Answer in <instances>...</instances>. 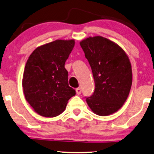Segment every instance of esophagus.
<instances>
[{
    "instance_id": "1",
    "label": "esophagus",
    "mask_w": 154,
    "mask_h": 154,
    "mask_svg": "<svg viewBox=\"0 0 154 154\" xmlns=\"http://www.w3.org/2000/svg\"><path fill=\"white\" fill-rule=\"evenodd\" d=\"M76 93H77V95H79V94H81V93H82L81 88H79V87L77 88H76Z\"/></svg>"
}]
</instances>
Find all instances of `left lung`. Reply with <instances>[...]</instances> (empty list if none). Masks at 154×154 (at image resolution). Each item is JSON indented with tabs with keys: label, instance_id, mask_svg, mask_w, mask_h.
Here are the masks:
<instances>
[{
	"label": "left lung",
	"instance_id": "8db88e82",
	"mask_svg": "<svg viewBox=\"0 0 154 154\" xmlns=\"http://www.w3.org/2000/svg\"><path fill=\"white\" fill-rule=\"evenodd\" d=\"M91 68L95 82L92 96L86 100L100 116L118 111L128 96L133 74L130 60L123 49L101 36L89 37L80 42Z\"/></svg>",
	"mask_w": 154,
	"mask_h": 154
}]
</instances>
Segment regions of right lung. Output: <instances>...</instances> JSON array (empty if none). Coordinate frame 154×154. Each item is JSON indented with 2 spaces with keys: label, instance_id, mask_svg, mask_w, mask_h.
<instances>
[{
  "label": "right lung",
  "instance_id": "obj_1",
  "mask_svg": "<svg viewBox=\"0 0 154 154\" xmlns=\"http://www.w3.org/2000/svg\"><path fill=\"white\" fill-rule=\"evenodd\" d=\"M74 46V40H57L36 48L29 57L23 75V94L40 116L59 115L76 94L68 85V72L65 68Z\"/></svg>",
  "mask_w": 154,
  "mask_h": 154
}]
</instances>
